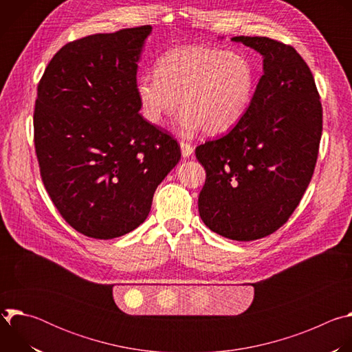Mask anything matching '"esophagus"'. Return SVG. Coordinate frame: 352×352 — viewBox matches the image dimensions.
I'll use <instances>...</instances> for the list:
<instances>
[{"label": "esophagus", "instance_id": "esophagus-1", "mask_svg": "<svg viewBox=\"0 0 352 352\" xmlns=\"http://www.w3.org/2000/svg\"><path fill=\"white\" fill-rule=\"evenodd\" d=\"M179 146H181V153H182L184 157H189L193 153V147H192L190 143H186V142L182 140L179 143Z\"/></svg>", "mask_w": 352, "mask_h": 352}]
</instances>
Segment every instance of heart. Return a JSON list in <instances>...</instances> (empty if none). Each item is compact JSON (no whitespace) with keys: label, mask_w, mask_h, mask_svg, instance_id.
I'll use <instances>...</instances> for the list:
<instances>
[{"label":"heart","mask_w":352,"mask_h":352,"mask_svg":"<svg viewBox=\"0 0 352 352\" xmlns=\"http://www.w3.org/2000/svg\"><path fill=\"white\" fill-rule=\"evenodd\" d=\"M255 69L239 53L206 45L170 50L155 64V75L136 80V96L146 121L160 125L179 106L182 133L199 129L217 136L232 129L246 113L255 90Z\"/></svg>","instance_id":"obj_1"}]
</instances>
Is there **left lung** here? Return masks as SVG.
I'll list each match as a JSON object with an SVG mask.
<instances>
[{
    "instance_id": "8db88e82",
    "label": "left lung",
    "mask_w": 352,
    "mask_h": 352,
    "mask_svg": "<svg viewBox=\"0 0 352 352\" xmlns=\"http://www.w3.org/2000/svg\"><path fill=\"white\" fill-rule=\"evenodd\" d=\"M232 40L263 56V75L241 121L196 147L206 170L197 206L212 231L254 241L285 224L302 199L318 160L323 110L314 75L292 45L259 36Z\"/></svg>"
}]
</instances>
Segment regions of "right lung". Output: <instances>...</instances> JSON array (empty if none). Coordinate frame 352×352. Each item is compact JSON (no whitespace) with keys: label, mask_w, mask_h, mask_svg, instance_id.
<instances>
[{"label":"right lung","mask_w":352,"mask_h":352,"mask_svg":"<svg viewBox=\"0 0 352 352\" xmlns=\"http://www.w3.org/2000/svg\"><path fill=\"white\" fill-rule=\"evenodd\" d=\"M150 32L144 25L69 41L37 86L41 181L63 219L90 238L139 227L181 159L177 140L139 114L136 71Z\"/></svg>","instance_id":"right-lung-1"}]
</instances>
